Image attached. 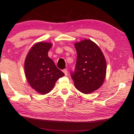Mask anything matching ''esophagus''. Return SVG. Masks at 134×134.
<instances>
[{
  "instance_id": "1",
  "label": "esophagus",
  "mask_w": 134,
  "mask_h": 134,
  "mask_svg": "<svg viewBox=\"0 0 134 134\" xmlns=\"http://www.w3.org/2000/svg\"><path fill=\"white\" fill-rule=\"evenodd\" d=\"M63 72H64V74H65V76H67V75H68V70H67L66 69H63Z\"/></svg>"
}]
</instances>
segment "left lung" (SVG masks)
Returning a JSON list of instances; mask_svg holds the SVG:
<instances>
[{"instance_id":"obj_1","label":"left lung","mask_w":134,"mask_h":134,"mask_svg":"<svg viewBox=\"0 0 134 134\" xmlns=\"http://www.w3.org/2000/svg\"><path fill=\"white\" fill-rule=\"evenodd\" d=\"M74 46L77 56L76 69L71 77L79 91L90 94L99 88L105 80V57L99 47L90 40L77 42Z\"/></svg>"}]
</instances>
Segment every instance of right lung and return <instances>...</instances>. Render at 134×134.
Segmentation results:
<instances>
[{"label":"right lung","mask_w":134,"mask_h":134,"mask_svg":"<svg viewBox=\"0 0 134 134\" xmlns=\"http://www.w3.org/2000/svg\"><path fill=\"white\" fill-rule=\"evenodd\" d=\"M52 46V43L47 42L35 43L25 60L24 71L27 82L34 90L41 94L50 92L57 80L65 76L48 57V51Z\"/></svg>","instance_id":"1"}]
</instances>
